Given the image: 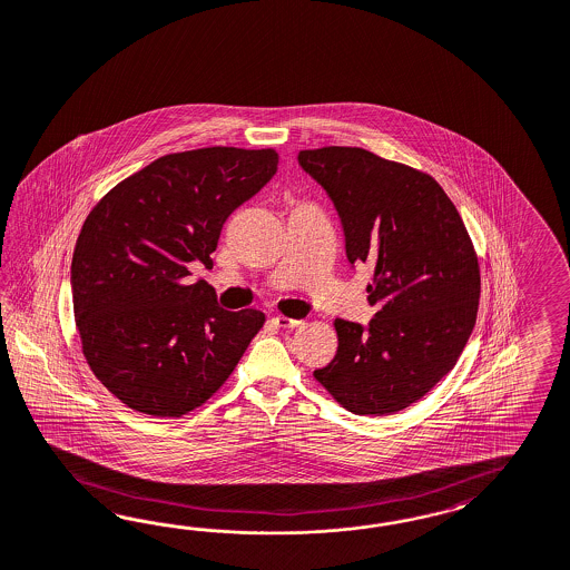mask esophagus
Listing matches in <instances>:
<instances>
[{"instance_id":"esophagus-1","label":"esophagus","mask_w":570,"mask_h":570,"mask_svg":"<svg viewBox=\"0 0 570 570\" xmlns=\"http://www.w3.org/2000/svg\"><path fill=\"white\" fill-rule=\"evenodd\" d=\"M274 324H276L277 328H296V326H301L303 322H301V320H293V317H286V315H276V317H274Z\"/></svg>"}]
</instances>
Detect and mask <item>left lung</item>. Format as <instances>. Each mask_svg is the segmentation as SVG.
<instances>
[{
	"mask_svg": "<svg viewBox=\"0 0 570 570\" xmlns=\"http://www.w3.org/2000/svg\"><path fill=\"white\" fill-rule=\"evenodd\" d=\"M298 163L334 200L348 263L374 267V320L365 330L334 320L336 355L313 376L353 414H395L466 346L481 296L474 244L429 173L348 146L301 150Z\"/></svg>",
	"mask_w": 570,
	"mask_h": 570,
	"instance_id": "obj_1",
	"label": "left lung"
}]
</instances>
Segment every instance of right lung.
<instances>
[{"label": "right lung", "mask_w": 570, "mask_h": 570, "mask_svg": "<svg viewBox=\"0 0 570 570\" xmlns=\"http://www.w3.org/2000/svg\"><path fill=\"white\" fill-rule=\"evenodd\" d=\"M274 148L210 146L156 158L96 203L72 253L75 326L94 376L139 414L207 403L265 324L217 307L190 263L213 267L225 219L274 177Z\"/></svg>", "instance_id": "1"}]
</instances>
